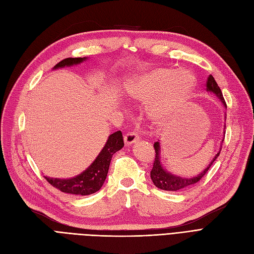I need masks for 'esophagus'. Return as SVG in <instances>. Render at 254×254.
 Listing matches in <instances>:
<instances>
[{
	"label": "esophagus",
	"mask_w": 254,
	"mask_h": 254,
	"mask_svg": "<svg viewBox=\"0 0 254 254\" xmlns=\"http://www.w3.org/2000/svg\"><path fill=\"white\" fill-rule=\"evenodd\" d=\"M138 140H139V136L135 132L127 133L125 136V143H126V145H132L133 143H136Z\"/></svg>",
	"instance_id": "obj_1"
}]
</instances>
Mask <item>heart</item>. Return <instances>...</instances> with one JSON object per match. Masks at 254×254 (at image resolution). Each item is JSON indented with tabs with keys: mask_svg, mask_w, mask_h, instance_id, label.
Returning a JSON list of instances; mask_svg holds the SVG:
<instances>
[{
	"mask_svg": "<svg viewBox=\"0 0 254 254\" xmlns=\"http://www.w3.org/2000/svg\"><path fill=\"white\" fill-rule=\"evenodd\" d=\"M195 79L184 69L158 68L134 78L127 88L129 99L138 102L153 101L148 114L156 122H163L190 98Z\"/></svg>",
	"mask_w": 254,
	"mask_h": 254,
	"instance_id": "obj_1",
	"label": "heart"
}]
</instances>
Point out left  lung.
I'll return each instance as SVG.
<instances>
[{"mask_svg":"<svg viewBox=\"0 0 254 254\" xmlns=\"http://www.w3.org/2000/svg\"><path fill=\"white\" fill-rule=\"evenodd\" d=\"M206 91L213 93L215 96H217L224 105L225 108H227L226 102L224 100L222 91L220 89V87L218 86L217 81L214 80V78L212 77V75H209V77L207 79V83H206ZM225 119H226V116H225ZM226 127V126H224ZM225 134V133H224ZM224 141V138L222 139V142ZM222 145V143H221ZM154 147H155V152H156V156H155V161H154V165L152 168L151 172V178L152 181L155 184L156 187L163 190H167V191H179L182 190H186L190 187L191 185H194L195 183H198L202 178L205 176V174L208 172V170L210 168V166L212 165V163L215 161L220 155L221 152V147L220 151L215 154V156L212 158V160L209 162V164L207 165V167H205L204 170L194 177L191 178H185V177H181V176H177L174 175L170 172L166 171V168L163 166L162 162H161V145H160V140H158L157 142L154 143Z\"/></svg>","mask_w":254,"mask_h":254,"instance_id":"8db88e82","label":"left lung"}]
</instances>
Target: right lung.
I'll use <instances>...</instances> for the list:
<instances>
[{
  "label": "right lung",
  "mask_w": 254,
  "mask_h": 254,
  "mask_svg": "<svg viewBox=\"0 0 254 254\" xmlns=\"http://www.w3.org/2000/svg\"><path fill=\"white\" fill-rule=\"evenodd\" d=\"M88 58H69L60 62L54 65L53 69H60L64 67H72L87 61ZM124 137L120 130L113 133L109 136L107 142L98 154L92 164L83 171L81 174L69 179H60V178H50L45 176L48 181L55 189L60 190L65 193L88 195L98 191L106 181L109 172L112 156L124 147Z\"/></svg>",
  "instance_id": "1"
}]
</instances>
